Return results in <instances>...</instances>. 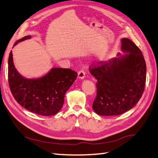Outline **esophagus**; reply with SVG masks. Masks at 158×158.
<instances>
[{
  "instance_id": "34e87169",
  "label": "esophagus",
  "mask_w": 158,
  "mask_h": 158,
  "mask_svg": "<svg viewBox=\"0 0 158 158\" xmlns=\"http://www.w3.org/2000/svg\"><path fill=\"white\" fill-rule=\"evenodd\" d=\"M85 73L84 70L81 69L78 72V78L79 79H83L85 77Z\"/></svg>"
}]
</instances>
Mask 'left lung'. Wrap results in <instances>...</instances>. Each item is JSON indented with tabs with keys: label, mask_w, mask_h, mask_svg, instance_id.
<instances>
[{
	"label": "left lung",
	"mask_w": 158,
	"mask_h": 158,
	"mask_svg": "<svg viewBox=\"0 0 158 158\" xmlns=\"http://www.w3.org/2000/svg\"><path fill=\"white\" fill-rule=\"evenodd\" d=\"M121 49L129 53L89 68L98 80L93 109L99 115H118L129 111L145 89L146 64L142 52L127 38L121 39Z\"/></svg>",
	"instance_id": "8db88e82"
}]
</instances>
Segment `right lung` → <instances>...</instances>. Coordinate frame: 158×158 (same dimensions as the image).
Here are the masks:
<instances>
[{
  "label": "right lung",
  "instance_id": "obj_1",
  "mask_svg": "<svg viewBox=\"0 0 158 158\" xmlns=\"http://www.w3.org/2000/svg\"><path fill=\"white\" fill-rule=\"evenodd\" d=\"M29 39L31 36H26L17 40L14 46ZM77 77V73L70 69L52 68L42 77L26 79L16 70L12 51L9 54L8 79L12 95L21 106L38 115L57 114L63 107L65 93Z\"/></svg>",
  "mask_w": 158,
  "mask_h": 158
}]
</instances>
